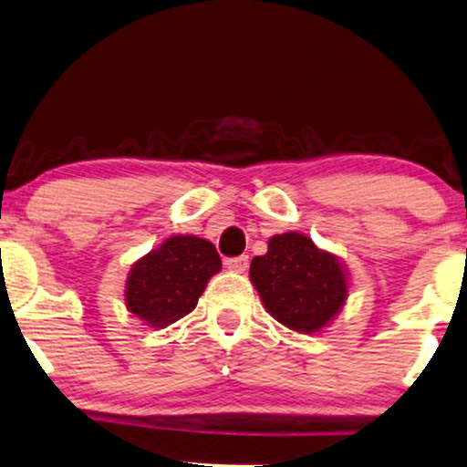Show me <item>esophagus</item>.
Segmentation results:
<instances>
[{
	"label": "esophagus",
	"instance_id": "34e87169",
	"mask_svg": "<svg viewBox=\"0 0 467 467\" xmlns=\"http://www.w3.org/2000/svg\"><path fill=\"white\" fill-rule=\"evenodd\" d=\"M227 269H232L235 274H244L248 269V256L242 254V256H234V259H227L225 261Z\"/></svg>",
	"mask_w": 467,
	"mask_h": 467
}]
</instances>
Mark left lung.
Instances as JSON below:
<instances>
[{
  "instance_id": "1",
  "label": "left lung",
  "mask_w": 467,
  "mask_h": 467,
  "mask_svg": "<svg viewBox=\"0 0 467 467\" xmlns=\"http://www.w3.org/2000/svg\"><path fill=\"white\" fill-rule=\"evenodd\" d=\"M349 274L339 256L299 232L274 235L250 263V282L269 316L303 335L320 333L346 306Z\"/></svg>"
}]
</instances>
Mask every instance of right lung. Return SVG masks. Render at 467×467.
Returning a JSON list of instances; mask_svg holds the SVG:
<instances>
[{"mask_svg": "<svg viewBox=\"0 0 467 467\" xmlns=\"http://www.w3.org/2000/svg\"><path fill=\"white\" fill-rule=\"evenodd\" d=\"M221 272L213 242L198 235H171L134 261L126 278L128 312L145 327L166 328L193 312L208 280Z\"/></svg>", "mask_w": 467, "mask_h": 467, "instance_id": "obj_1", "label": "right lung"}]
</instances>
